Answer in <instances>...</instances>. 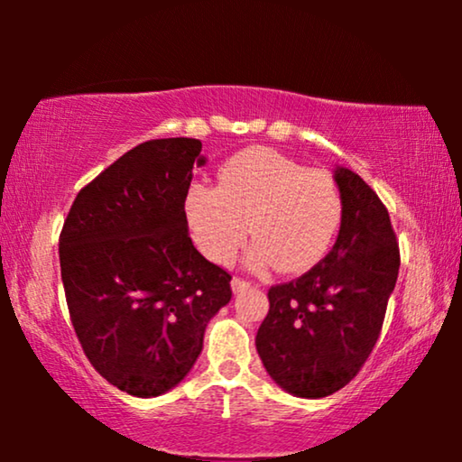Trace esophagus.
I'll return each instance as SVG.
<instances>
[{
  "mask_svg": "<svg viewBox=\"0 0 462 462\" xmlns=\"http://www.w3.org/2000/svg\"><path fill=\"white\" fill-rule=\"evenodd\" d=\"M231 288H233V292H242V290L250 288V282L242 280V277H233V280H231Z\"/></svg>",
  "mask_w": 462,
  "mask_h": 462,
  "instance_id": "esophagus-1",
  "label": "esophagus"
}]
</instances>
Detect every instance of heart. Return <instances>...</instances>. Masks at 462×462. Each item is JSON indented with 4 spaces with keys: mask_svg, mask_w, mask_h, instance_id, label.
Here are the masks:
<instances>
[{
    "mask_svg": "<svg viewBox=\"0 0 462 462\" xmlns=\"http://www.w3.org/2000/svg\"><path fill=\"white\" fill-rule=\"evenodd\" d=\"M343 217V198L324 170H307L267 147L239 151L223 163L218 187L195 185L187 218L195 242L214 263H231L250 236L252 267L305 271L324 256Z\"/></svg>",
    "mask_w": 462,
    "mask_h": 462,
    "instance_id": "obj_1",
    "label": "heart"
}]
</instances>
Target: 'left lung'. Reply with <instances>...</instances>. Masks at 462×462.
<instances>
[{
  "label": "left lung",
  "mask_w": 462,
  "mask_h": 462,
  "mask_svg": "<svg viewBox=\"0 0 462 462\" xmlns=\"http://www.w3.org/2000/svg\"><path fill=\"white\" fill-rule=\"evenodd\" d=\"M343 217L337 244L299 280L269 290L256 351L269 376L296 397L337 393L374 349L400 273L387 208L349 168L334 170Z\"/></svg>",
  "instance_id": "1"
}]
</instances>
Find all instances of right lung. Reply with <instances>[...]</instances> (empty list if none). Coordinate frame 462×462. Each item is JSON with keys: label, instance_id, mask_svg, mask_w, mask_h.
<instances>
[{"label": "right lung", "instance_id": "1", "mask_svg": "<svg viewBox=\"0 0 462 462\" xmlns=\"http://www.w3.org/2000/svg\"><path fill=\"white\" fill-rule=\"evenodd\" d=\"M204 163L198 138L138 144L81 189L62 225L75 334L98 374L130 395L176 387L231 300V275L189 237L185 199Z\"/></svg>", "mask_w": 462, "mask_h": 462}]
</instances>
